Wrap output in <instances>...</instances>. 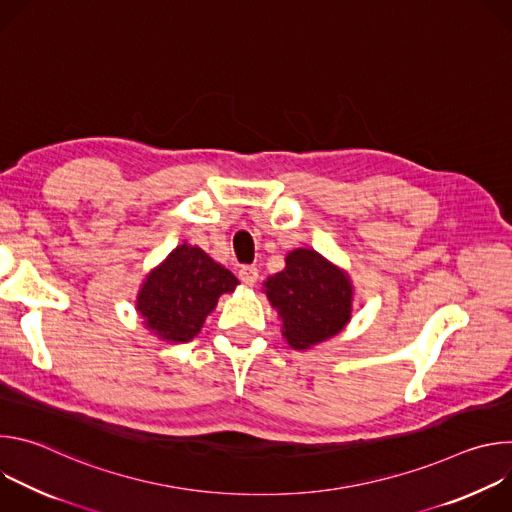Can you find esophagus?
Returning a JSON list of instances; mask_svg holds the SVG:
<instances>
[{
    "label": "esophagus",
    "instance_id": "34e87169",
    "mask_svg": "<svg viewBox=\"0 0 512 512\" xmlns=\"http://www.w3.org/2000/svg\"><path fill=\"white\" fill-rule=\"evenodd\" d=\"M239 277L247 283V285H255L259 279V269L255 265H245L239 269Z\"/></svg>",
    "mask_w": 512,
    "mask_h": 512
}]
</instances>
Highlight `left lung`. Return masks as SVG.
<instances>
[{
  "label": "left lung",
  "instance_id": "left-lung-1",
  "mask_svg": "<svg viewBox=\"0 0 512 512\" xmlns=\"http://www.w3.org/2000/svg\"><path fill=\"white\" fill-rule=\"evenodd\" d=\"M265 294L283 320L281 334L296 350L336 336L350 320L352 283L346 271L314 249L287 253L285 269L267 277Z\"/></svg>",
  "mask_w": 512,
  "mask_h": 512
}]
</instances>
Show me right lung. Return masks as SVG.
<instances>
[{
  "label": "right lung",
  "instance_id": "obj_1",
  "mask_svg": "<svg viewBox=\"0 0 512 512\" xmlns=\"http://www.w3.org/2000/svg\"><path fill=\"white\" fill-rule=\"evenodd\" d=\"M239 279L200 247L178 245L143 279L137 312L152 334L168 342H190L218 298L231 294Z\"/></svg>",
  "mask_w": 512,
  "mask_h": 512
}]
</instances>
